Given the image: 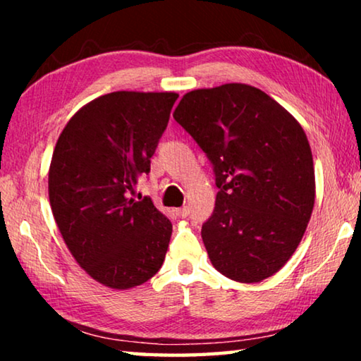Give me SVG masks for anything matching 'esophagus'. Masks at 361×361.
<instances>
[{"label":"esophagus","instance_id":"34e87169","mask_svg":"<svg viewBox=\"0 0 361 361\" xmlns=\"http://www.w3.org/2000/svg\"><path fill=\"white\" fill-rule=\"evenodd\" d=\"M175 213H176V216L186 218L189 215V207H181V209H176Z\"/></svg>","mask_w":361,"mask_h":361}]
</instances>
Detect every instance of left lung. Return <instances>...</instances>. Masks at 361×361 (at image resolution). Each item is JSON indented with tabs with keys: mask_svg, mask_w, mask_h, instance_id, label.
Listing matches in <instances>:
<instances>
[{
	"mask_svg": "<svg viewBox=\"0 0 361 361\" xmlns=\"http://www.w3.org/2000/svg\"><path fill=\"white\" fill-rule=\"evenodd\" d=\"M173 118L215 170V210L202 226L213 267L240 283L274 276L296 252L315 202L314 159L301 124L240 82L191 90Z\"/></svg>",
	"mask_w": 361,
	"mask_h": 361,
	"instance_id": "1",
	"label": "left lung"
}]
</instances>
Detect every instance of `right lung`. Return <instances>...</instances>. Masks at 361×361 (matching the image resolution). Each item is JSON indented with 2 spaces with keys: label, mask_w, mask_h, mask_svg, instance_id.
<instances>
[{
  "label": "right lung",
  "mask_w": 361,
  "mask_h": 361,
  "mask_svg": "<svg viewBox=\"0 0 361 361\" xmlns=\"http://www.w3.org/2000/svg\"><path fill=\"white\" fill-rule=\"evenodd\" d=\"M178 94L119 90L85 103L60 133L49 167V202L76 262L97 282L129 290L161 269L172 223L129 191L149 159Z\"/></svg>",
  "instance_id": "obj_1"
}]
</instances>
